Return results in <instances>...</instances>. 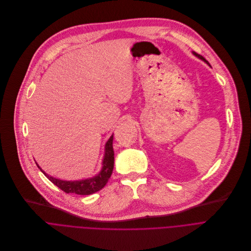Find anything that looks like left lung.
Instances as JSON below:
<instances>
[{
	"label": "left lung",
	"instance_id": "obj_1",
	"mask_svg": "<svg viewBox=\"0 0 251 251\" xmlns=\"http://www.w3.org/2000/svg\"><path fill=\"white\" fill-rule=\"evenodd\" d=\"M193 54H194V55H195L196 57H198L199 59H201V60H203V61H204L205 63H207V64H208L209 66H211V65H210V63H209V62H208V61H207V60H206V59H205V58H204L203 56H201V55H200V54H198V53H196V52H194V51H193Z\"/></svg>",
	"mask_w": 251,
	"mask_h": 251
}]
</instances>
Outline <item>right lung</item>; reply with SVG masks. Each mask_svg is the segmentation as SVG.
<instances>
[{
    "label": "right lung",
    "instance_id": "right-lung-1",
    "mask_svg": "<svg viewBox=\"0 0 251 251\" xmlns=\"http://www.w3.org/2000/svg\"><path fill=\"white\" fill-rule=\"evenodd\" d=\"M113 140L114 134L108 139L105 144V153L102 160V168L98 174L91 178H86L82 180H61L58 178H54L53 176H50L45 173L40 166L36 163L39 170L50 180L54 185L60 188L65 193H75L77 195H91L103 189L106 184L108 183L114 169V162H115V153L113 148Z\"/></svg>",
    "mask_w": 251,
    "mask_h": 251
}]
</instances>
